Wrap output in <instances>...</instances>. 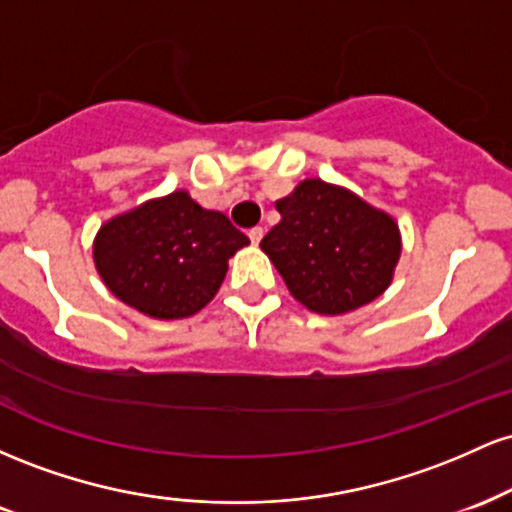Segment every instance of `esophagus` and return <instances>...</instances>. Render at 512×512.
Listing matches in <instances>:
<instances>
[{"label": "esophagus", "instance_id": "1", "mask_svg": "<svg viewBox=\"0 0 512 512\" xmlns=\"http://www.w3.org/2000/svg\"><path fill=\"white\" fill-rule=\"evenodd\" d=\"M248 236H250V240H252V245H257L262 240V236H264V231L260 226H255V228H250L248 231Z\"/></svg>", "mask_w": 512, "mask_h": 512}]
</instances>
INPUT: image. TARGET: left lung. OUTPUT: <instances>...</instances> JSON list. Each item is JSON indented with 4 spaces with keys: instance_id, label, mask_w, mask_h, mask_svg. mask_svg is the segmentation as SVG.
I'll return each mask as SVG.
<instances>
[{
    "instance_id": "8db88e82",
    "label": "left lung",
    "mask_w": 512,
    "mask_h": 512,
    "mask_svg": "<svg viewBox=\"0 0 512 512\" xmlns=\"http://www.w3.org/2000/svg\"><path fill=\"white\" fill-rule=\"evenodd\" d=\"M281 221L260 248L291 296L320 315H346L383 296L402 255L397 221L356 192L305 178L276 199Z\"/></svg>"
}]
</instances>
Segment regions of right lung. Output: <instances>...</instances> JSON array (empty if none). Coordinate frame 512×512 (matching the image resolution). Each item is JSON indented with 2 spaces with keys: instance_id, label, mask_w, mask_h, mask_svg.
<instances>
[{
  "instance_id": "add662e5",
  "label": "right lung",
  "mask_w": 512,
  "mask_h": 512,
  "mask_svg": "<svg viewBox=\"0 0 512 512\" xmlns=\"http://www.w3.org/2000/svg\"><path fill=\"white\" fill-rule=\"evenodd\" d=\"M250 245L226 214L199 207L187 190L115 214L93 238V264L108 291L154 320L199 313Z\"/></svg>"
}]
</instances>
